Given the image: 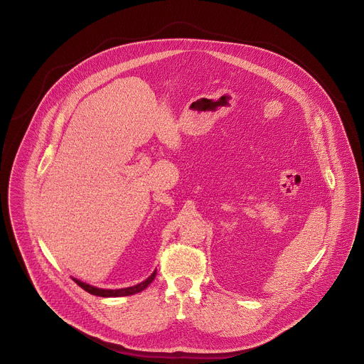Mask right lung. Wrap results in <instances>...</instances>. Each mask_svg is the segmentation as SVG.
<instances>
[{"label": "right lung", "instance_id": "obj_1", "mask_svg": "<svg viewBox=\"0 0 364 364\" xmlns=\"http://www.w3.org/2000/svg\"><path fill=\"white\" fill-rule=\"evenodd\" d=\"M155 277H156V271H155L149 278L144 279L143 282H140V284H137V285H133V287L120 288V289H103V288H96V287H92V285H89V284H86V282H82V281L76 279V278H73V279H75V282H76L79 287H82V288L85 289V291L93 294V296H99V297H123V296H132V294H136V293L143 291V289L146 288V287L155 279Z\"/></svg>", "mask_w": 364, "mask_h": 364}]
</instances>
